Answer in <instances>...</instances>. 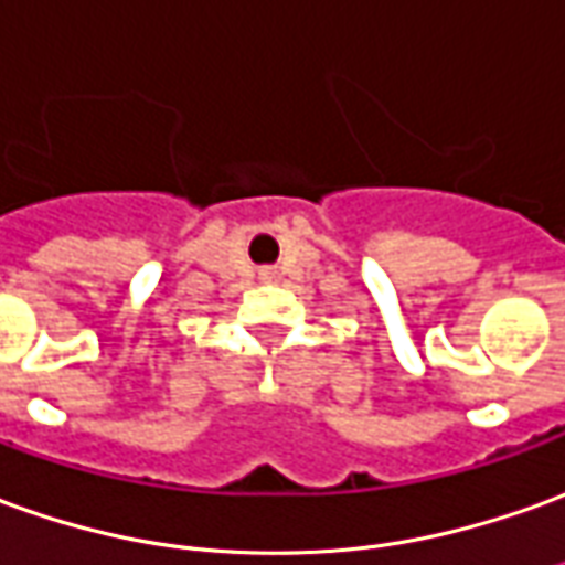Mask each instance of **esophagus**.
<instances>
[{"instance_id":"1","label":"esophagus","mask_w":565,"mask_h":565,"mask_svg":"<svg viewBox=\"0 0 565 565\" xmlns=\"http://www.w3.org/2000/svg\"><path fill=\"white\" fill-rule=\"evenodd\" d=\"M263 278H271V271H263Z\"/></svg>"}]
</instances>
